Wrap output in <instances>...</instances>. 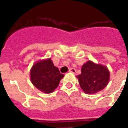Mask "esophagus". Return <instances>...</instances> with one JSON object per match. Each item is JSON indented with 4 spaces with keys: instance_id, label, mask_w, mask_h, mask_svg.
<instances>
[{
    "instance_id": "1",
    "label": "esophagus",
    "mask_w": 128,
    "mask_h": 128,
    "mask_svg": "<svg viewBox=\"0 0 128 128\" xmlns=\"http://www.w3.org/2000/svg\"><path fill=\"white\" fill-rule=\"evenodd\" d=\"M69 72H72V73H74V74H75V73H76V70H75V69H73V68H72V69H69Z\"/></svg>"
}]
</instances>
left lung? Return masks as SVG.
Returning a JSON list of instances; mask_svg holds the SVG:
<instances>
[{"label":"left lung","instance_id":"left-lung-1","mask_svg":"<svg viewBox=\"0 0 128 128\" xmlns=\"http://www.w3.org/2000/svg\"><path fill=\"white\" fill-rule=\"evenodd\" d=\"M80 88L86 94H94L104 89L110 79L107 67L88 61L81 68V73L76 76Z\"/></svg>","mask_w":128,"mask_h":128}]
</instances>
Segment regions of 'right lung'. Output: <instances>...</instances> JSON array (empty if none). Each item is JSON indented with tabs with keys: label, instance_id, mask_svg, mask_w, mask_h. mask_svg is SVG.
Instances as JSON below:
<instances>
[{
	"label": "right lung",
	"instance_id": "obj_1",
	"mask_svg": "<svg viewBox=\"0 0 128 128\" xmlns=\"http://www.w3.org/2000/svg\"><path fill=\"white\" fill-rule=\"evenodd\" d=\"M64 76L58 67L54 66L52 59L37 62L30 70V78L34 85L45 93H51L59 85Z\"/></svg>",
	"mask_w": 128,
	"mask_h": 128
}]
</instances>
